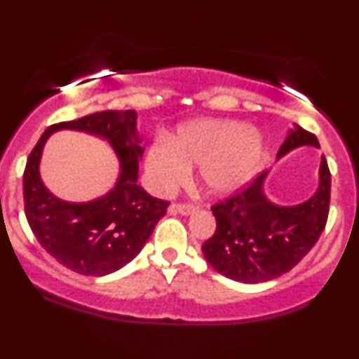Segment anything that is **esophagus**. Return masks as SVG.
I'll return each instance as SVG.
<instances>
[{"label": "esophagus", "mask_w": 359, "mask_h": 359, "mask_svg": "<svg viewBox=\"0 0 359 359\" xmlns=\"http://www.w3.org/2000/svg\"><path fill=\"white\" fill-rule=\"evenodd\" d=\"M170 214H181V215H191L196 212V208L191 204H173L168 208Z\"/></svg>", "instance_id": "esophagus-1"}]
</instances>
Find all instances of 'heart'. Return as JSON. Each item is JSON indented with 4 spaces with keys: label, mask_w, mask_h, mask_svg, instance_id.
I'll return each mask as SVG.
<instances>
[{
    "label": "heart",
    "mask_w": 359,
    "mask_h": 359,
    "mask_svg": "<svg viewBox=\"0 0 359 359\" xmlns=\"http://www.w3.org/2000/svg\"><path fill=\"white\" fill-rule=\"evenodd\" d=\"M264 154L263 135L237 121L201 119L180 126L170 142L147 151L145 171L156 194H168L199 166L205 194L225 198L245 188L257 175Z\"/></svg>",
    "instance_id": "heart-1"
}]
</instances>
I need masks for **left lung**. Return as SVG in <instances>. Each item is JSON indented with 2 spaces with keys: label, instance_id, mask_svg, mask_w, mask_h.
Returning <instances> with one entry per match:
<instances>
[{
  "label": "left lung",
  "instance_id": "left-lung-1",
  "mask_svg": "<svg viewBox=\"0 0 359 359\" xmlns=\"http://www.w3.org/2000/svg\"><path fill=\"white\" fill-rule=\"evenodd\" d=\"M301 147L320 149L316 135L294 124L276 160ZM268 175L264 171L243 193L212 205L217 229L201 250L215 271L233 281L258 284L279 278L311 252L325 229L332 181L325 156L316 193L299 204L273 203L264 193Z\"/></svg>",
  "mask_w": 359,
  "mask_h": 359
}]
</instances>
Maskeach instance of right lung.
Returning a JSON list of instances; mask_svg holds the SVG:
<instances>
[{
    "instance_id": "obj_1",
    "label": "right lung",
    "mask_w": 359,
    "mask_h": 359,
    "mask_svg": "<svg viewBox=\"0 0 359 359\" xmlns=\"http://www.w3.org/2000/svg\"><path fill=\"white\" fill-rule=\"evenodd\" d=\"M58 130L100 136L120 161L113 188L100 198L72 203L46 189L40 176L43 147ZM144 137L137 130L135 111H102L60 122L43 132L24 170V208L37 242L58 263L86 276H106L124 268L145 247L168 208L137 184Z\"/></svg>"
}]
</instances>
